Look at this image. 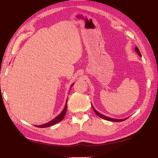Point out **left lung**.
Masks as SVG:
<instances>
[{"label":"left lung","instance_id":"1","mask_svg":"<svg viewBox=\"0 0 158 158\" xmlns=\"http://www.w3.org/2000/svg\"><path fill=\"white\" fill-rule=\"evenodd\" d=\"M135 51L137 52V53L138 54V55L139 56H141V53H140V51H139V49H138V48L137 47H135ZM92 108H93V109H94V112L96 113V114L98 116H99V117H101V118H103V119H106V120H107V121H113V122H121V121H125L126 119H127V118H123V119H117V118H111V117H106V116H105V115H103V114H101L100 113H99V112H98L96 110H95V109H94V107L92 106Z\"/></svg>","mask_w":158,"mask_h":158}]
</instances>
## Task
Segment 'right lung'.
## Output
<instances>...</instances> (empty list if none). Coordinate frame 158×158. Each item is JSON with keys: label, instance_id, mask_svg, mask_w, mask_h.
Segmentation results:
<instances>
[{"label": "right lung", "instance_id": "obj_1", "mask_svg": "<svg viewBox=\"0 0 158 158\" xmlns=\"http://www.w3.org/2000/svg\"><path fill=\"white\" fill-rule=\"evenodd\" d=\"M73 84L71 85V87L73 86ZM66 103H67V102H66ZM66 105H65V107H64V109L63 110V111H62V112H61V113H60V114H59L58 116L56 117L54 119H52V121H49V123H47L44 124V125H39V126H37V125H36V127H39V128L49 127H51V126H52V125H55V124H56V123H58L60 122L62 120H63V118H64V116H65V114H66V109H67V105H66Z\"/></svg>", "mask_w": 158, "mask_h": 158}]
</instances>
